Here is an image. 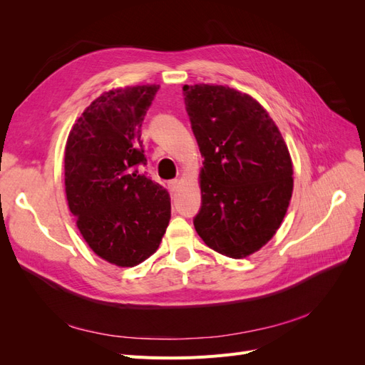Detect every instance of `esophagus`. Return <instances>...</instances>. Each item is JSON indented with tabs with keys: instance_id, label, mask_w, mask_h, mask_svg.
Masks as SVG:
<instances>
[{
	"instance_id": "esophagus-1",
	"label": "esophagus",
	"mask_w": 365,
	"mask_h": 365,
	"mask_svg": "<svg viewBox=\"0 0 365 365\" xmlns=\"http://www.w3.org/2000/svg\"><path fill=\"white\" fill-rule=\"evenodd\" d=\"M180 184H181L180 180H172V181H169V190H170L172 193H175L176 190L180 189Z\"/></svg>"
}]
</instances>
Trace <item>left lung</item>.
Masks as SVG:
<instances>
[{"mask_svg": "<svg viewBox=\"0 0 365 365\" xmlns=\"http://www.w3.org/2000/svg\"><path fill=\"white\" fill-rule=\"evenodd\" d=\"M185 111L204 157L201 212L205 245L244 259L272 239L288 212L294 169L277 125L256 98L224 85H184Z\"/></svg>", "mask_w": 365, "mask_h": 365, "instance_id": "8db88e82", "label": "left lung"}]
</instances>
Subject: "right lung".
<instances>
[{
    "mask_svg": "<svg viewBox=\"0 0 365 365\" xmlns=\"http://www.w3.org/2000/svg\"><path fill=\"white\" fill-rule=\"evenodd\" d=\"M160 85L98 96L73 125L65 145V193L90 248L121 268L155 252L170 220L169 192L138 173L146 164L141 123Z\"/></svg>",
    "mask_w": 365,
    "mask_h": 365,
    "instance_id": "1",
    "label": "right lung"
}]
</instances>
